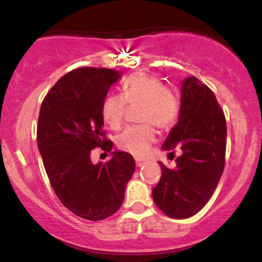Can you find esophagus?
I'll use <instances>...</instances> for the list:
<instances>
[{
	"label": "esophagus",
	"instance_id": "34e87169",
	"mask_svg": "<svg viewBox=\"0 0 262 262\" xmlns=\"http://www.w3.org/2000/svg\"><path fill=\"white\" fill-rule=\"evenodd\" d=\"M135 164H137L138 167H143L145 165V161L140 160V159H135Z\"/></svg>",
	"mask_w": 262,
	"mask_h": 262
}]
</instances>
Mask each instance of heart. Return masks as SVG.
Segmentation results:
<instances>
[{"label":"heart","instance_id":"obj_1","mask_svg":"<svg viewBox=\"0 0 262 262\" xmlns=\"http://www.w3.org/2000/svg\"><path fill=\"white\" fill-rule=\"evenodd\" d=\"M127 101L132 106H143L140 121L152 123L161 130L175 124L181 107L176 93L159 79L149 75L132 76L123 83V96L110 95L102 103V117L112 129L122 125L127 112ZM155 139V130L150 124L133 125L118 135L117 144L129 154L143 156L149 151Z\"/></svg>","mask_w":262,"mask_h":262}]
</instances>
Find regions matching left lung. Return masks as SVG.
<instances>
[{"mask_svg": "<svg viewBox=\"0 0 262 262\" xmlns=\"http://www.w3.org/2000/svg\"><path fill=\"white\" fill-rule=\"evenodd\" d=\"M227 123L214 93L194 76L181 83L179 121L161 149L173 155L181 150L176 166L160 161L161 179L152 200L171 218L192 217L206 206L224 170Z\"/></svg>", "mask_w": 262, "mask_h": 262, "instance_id": "8db88e82", "label": "left lung"}]
</instances>
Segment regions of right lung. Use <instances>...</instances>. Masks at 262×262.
I'll return each mask as SVG.
<instances>
[{"instance_id": "add662e5", "label": "right lung", "mask_w": 262, "mask_h": 262, "mask_svg": "<svg viewBox=\"0 0 262 262\" xmlns=\"http://www.w3.org/2000/svg\"><path fill=\"white\" fill-rule=\"evenodd\" d=\"M119 77L111 69H75L48 92L39 113L38 148L54 192L87 221L119 209L135 170L133 156L112 151L113 143L104 138L102 103ZM96 146L111 152L110 162L93 164L89 155Z\"/></svg>"}]
</instances>
